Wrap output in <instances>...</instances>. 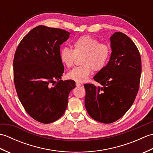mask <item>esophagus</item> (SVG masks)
Segmentation results:
<instances>
[{
  "label": "esophagus",
  "instance_id": "esophagus-1",
  "mask_svg": "<svg viewBox=\"0 0 153 153\" xmlns=\"http://www.w3.org/2000/svg\"><path fill=\"white\" fill-rule=\"evenodd\" d=\"M76 85L77 86V87H79V86H81L82 85V84H81L79 82H76Z\"/></svg>",
  "mask_w": 153,
  "mask_h": 153
}]
</instances>
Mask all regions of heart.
Masks as SVG:
<instances>
[{"label":"heart","instance_id":"1","mask_svg":"<svg viewBox=\"0 0 153 153\" xmlns=\"http://www.w3.org/2000/svg\"><path fill=\"white\" fill-rule=\"evenodd\" d=\"M73 49L64 47L60 51L61 62L68 68L74 65L76 56L82 55V66L74 68L67 74L68 79L77 82H84L88 79L92 70L99 71L105 66L110 55L108 45L100 43L97 39L90 35H83L75 40Z\"/></svg>","mask_w":153,"mask_h":153}]
</instances>
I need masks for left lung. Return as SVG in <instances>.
<instances>
[{
  "label": "left lung",
  "instance_id": "left-lung-1",
  "mask_svg": "<svg viewBox=\"0 0 153 153\" xmlns=\"http://www.w3.org/2000/svg\"><path fill=\"white\" fill-rule=\"evenodd\" d=\"M110 39V60L93 77L102 86L84 85L87 112L94 120L105 123L116 122L130 108L138 92L141 74L140 54L131 39L116 32Z\"/></svg>",
  "mask_w": 153,
  "mask_h": 153
}]
</instances>
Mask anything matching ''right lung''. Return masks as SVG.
Here are the masks:
<instances>
[{
    "label": "right lung",
    "mask_w": 153,
    "mask_h": 153,
    "mask_svg": "<svg viewBox=\"0 0 153 153\" xmlns=\"http://www.w3.org/2000/svg\"><path fill=\"white\" fill-rule=\"evenodd\" d=\"M70 35L61 29L39 25L22 39L16 49L13 62L16 91L25 111L39 122L59 119L76 87L73 80H61L64 67L60 46ZM56 80L57 83L52 86Z\"/></svg>",
    "instance_id": "1"
}]
</instances>
